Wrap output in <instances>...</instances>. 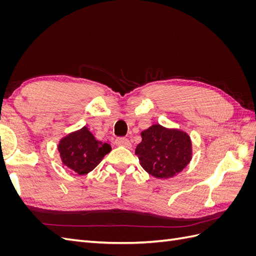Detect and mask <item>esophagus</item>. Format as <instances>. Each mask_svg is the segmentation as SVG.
<instances>
[{
	"label": "esophagus",
	"instance_id": "1",
	"mask_svg": "<svg viewBox=\"0 0 256 256\" xmlns=\"http://www.w3.org/2000/svg\"><path fill=\"white\" fill-rule=\"evenodd\" d=\"M115 143H116V145H118V146H124V147H128V148H129V147L131 146L130 141L128 140L127 138H124V136L116 138Z\"/></svg>",
	"mask_w": 256,
	"mask_h": 256
}]
</instances>
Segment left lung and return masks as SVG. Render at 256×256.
<instances>
[{
	"mask_svg": "<svg viewBox=\"0 0 256 256\" xmlns=\"http://www.w3.org/2000/svg\"><path fill=\"white\" fill-rule=\"evenodd\" d=\"M136 146L140 164L159 180L173 177L187 166L191 159V141L187 134L154 125L141 134Z\"/></svg>",
	"mask_w": 256,
	"mask_h": 256,
	"instance_id": "obj_1",
	"label": "left lung"
}]
</instances>
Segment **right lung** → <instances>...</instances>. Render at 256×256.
<instances>
[{
  "label": "right lung",
  "instance_id": "add662e5",
  "mask_svg": "<svg viewBox=\"0 0 256 256\" xmlns=\"http://www.w3.org/2000/svg\"><path fill=\"white\" fill-rule=\"evenodd\" d=\"M110 150V145L96 140L86 127L67 136L58 144L63 164L79 175L92 171Z\"/></svg>",
  "mask_w": 256,
  "mask_h": 256
}]
</instances>
